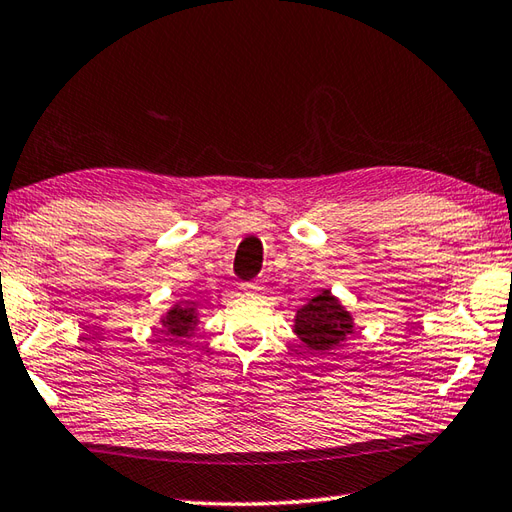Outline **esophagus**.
Listing matches in <instances>:
<instances>
[{
  "label": "esophagus",
  "mask_w": 512,
  "mask_h": 512,
  "mask_svg": "<svg viewBox=\"0 0 512 512\" xmlns=\"http://www.w3.org/2000/svg\"><path fill=\"white\" fill-rule=\"evenodd\" d=\"M241 289H243V294H247V296L263 294V285H258V283H245V285H241Z\"/></svg>",
  "instance_id": "1"
}]
</instances>
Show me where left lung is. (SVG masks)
<instances>
[{"instance_id": "1", "label": "left lung", "mask_w": 512, "mask_h": 512, "mask_svg": "<svg viewBox=\"0 0 512 512\" xmlns=\"http://www.w3.org/2000/svg\"><path fill=\"white\" fill-rule=\"evenodd\" d=\"M294 333L309 351L329 353L356 333V318L331 289H320L296 311Z\"/></svg>"}]
</instances>
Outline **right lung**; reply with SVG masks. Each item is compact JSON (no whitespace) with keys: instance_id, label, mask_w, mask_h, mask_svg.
Listing matches in <instances>:
<instances>
[{"instance_id":"add662e5","label":"right lung","mask_w":512,"mask_h":512,"mask_svg":"<svg viewBox=\"0 0 512 512\" xmlns=\"http://www.w3.org/2000/svg\"><path fill=\"white\" fill-rule=\"evenodd\" d=\"M163 333L174 342H187L198 331L201 322V311L194 300H176L168 311H163L161 318Z\"/></svg>"}]
</instances>
